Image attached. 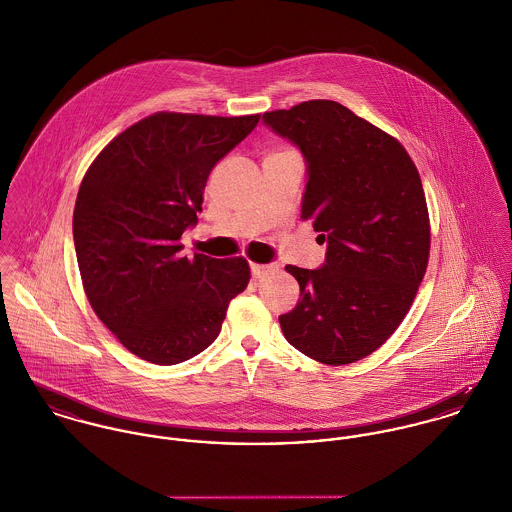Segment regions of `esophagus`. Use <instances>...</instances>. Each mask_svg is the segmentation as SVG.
Instances as JSON below:
<instances>
[{
  "label": "esophagus",
  "mask_w": 512,
  "mask_h": 512,
  "mask_svg": "<svg viewBox=\"0 0 512 512\" xmlns=\"http://www.w3.org/2000/svg\"><path fill=\"white\" fill-rule=\"evenodd\" d=\"M277 267L275 265H261V263H251V273L255 279H263L269 273H273Z\"/></svg>",
  "instance_id": "1"
}]
</instances>
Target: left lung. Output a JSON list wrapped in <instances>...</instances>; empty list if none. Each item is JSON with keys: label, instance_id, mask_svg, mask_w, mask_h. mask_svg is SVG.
Segmentation results:
<instances>
[{"label": "left lung", "instance_id": "1", "mask_svg": "<svg viewBox=\"0 0 512 512\" xmlns=\"http://www.w3.org/2000/svg\"><path fill=\"white\" fill-rule=\"evenodd\" d=\"M263 119L304 153L300 218L328 243L322 269L286 265L300 300L279 316L284 338L320 363H355L395 334L424 279L430 216L420 174L398 139L338 102Z\"/></svg>", "mask_w": 512, "mask_h": 512}]
</instances>
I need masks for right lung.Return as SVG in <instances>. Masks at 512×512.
<instances>
[{
	"instance_id": "obj_1",
	"label": "right lung",
	"mask_w": 512,
	"mask_h": 512,
	"mask_svg": "<svg viewBox=\"0 0 512 512\" xmlns=\"http://www.w3.org/2000/svg\"><path fill=\"white\" fill-rule=\"evenodd\" d=\"M261 114L157 112L129 125L82 178L72 233L82 286L104 326L133 355L176 365L218 338L247 259L182 257L214 165Z\"/></svg>"
}]
</instances>
